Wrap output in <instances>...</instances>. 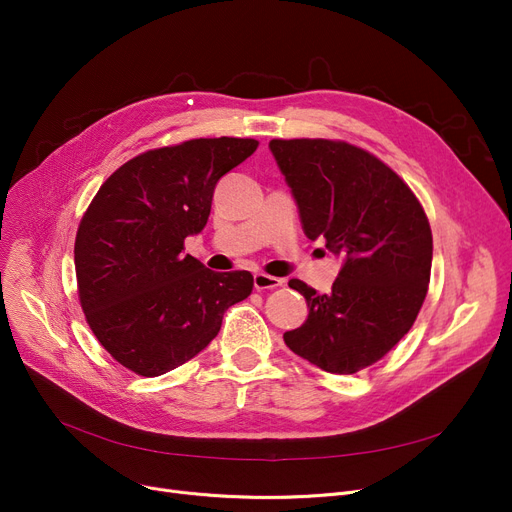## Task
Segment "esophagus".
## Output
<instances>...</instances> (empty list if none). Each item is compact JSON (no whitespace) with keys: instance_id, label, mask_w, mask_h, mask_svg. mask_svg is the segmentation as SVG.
I'll use <instances>...</instances> for the list:
<instances>
[{"instance_id":"obj_1","label":"esophagus","mask_w":512,"mask_h":512,"mask_svg":"<svg viewBox=\"0 0 512 512\" xmlns=\"http://www.w3.org/2000/svg\"><path fill=\"white\" fill-rule=\"evenodd\" d=\"M253 284L257 290H272V288H278L282 286V280L276 278V276H267V274H255L253 276Z\"/></svg>"}]
</instances>
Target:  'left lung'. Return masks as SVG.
Masks as SVG:
<instances>
[{
  "label": "left lung",
  "instance_id": "1",
  "mask_svg": "<svg viewBox=\"0 0 512 512\" xmlns=\"http://www.w3.org/2000/svg\"><path fill=\"white\" fill-rule=\"evenodd\" d=\"M276 164L307 238L342 257L332 292L301 280L307 321L284 334L294 355L328 373L380 361L415 324L432 272V228L402 178L375 155L328 139H274Z\"/></svg>",
  "mask_w": 512,
  "mask_h": 512
}]
</instances>
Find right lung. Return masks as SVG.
Masks as SVG:
<instances>
[{"label": "right lung", "instance_id": "right-lung-1", "mask_svg": "<svg viewBox=\"0 0 512 512\" xmlns=\"http://www.w3.org/2000/svg\"><path fill=\"white\" fill-rule=\"evenodd\" d=\"M257 145L220 137L151 149L107 178L85 211L74 242L80 307L126 369L155 378L193 359L251 294L249 272H211L182 251L207 224L215 184Z\"/></svg>", "mask_w": 512, "mask_h": 512}]
</instances>
